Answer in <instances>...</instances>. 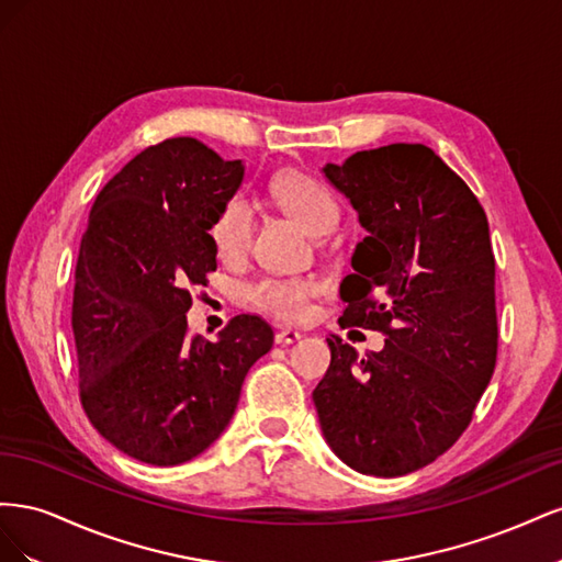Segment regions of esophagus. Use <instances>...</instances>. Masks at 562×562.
Returning a JSON list of instances; mask_svg holds the SVG:
<instances>
[{"mask_svg":"<svg viewBox=\"0 0 562 562\" xmlns=\"http://www.w3.org/2000/svg\"><path fill=\"white\" fill-rule=\"evenodd\" d=\"M302 335L297 333V330H293V328H283V330H277V335H274V342L277 345H293V342H297Z\"/></svg>","mask_w":562,"mask_h":562,"instance_id":"1","label":"esophagus"}]
</instances>
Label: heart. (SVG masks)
Returning <instances> with one entry per match:
<instances>
[{
	"mask_svg": "<svg viewBox=\"0 0 562 562\" xmlns=\"http://www.w3.org/2000/svg\"><path fill=\"white\" fill-rule=\"evenodd\" d=\"M271 194L312 236H326L339 223V203L328 187L304 173H283L271 182ZM213 244L223 260H236L248 250L252 236V209L244 196H232L220 209ZM323 291L316 277H260L248 285V300L260 312L279 321H302Z\"/></svg>",
	"mask_w": 562,
	"mask_h": 562,
	"instance_id": "obj_1",
	"label": "heart"
}]
</instances>
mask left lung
Returning <instances> with one entry per match:
<instances>
[{
	"label": "left lung",
	"instance_id": "8db88e82",
	"mask_svg": "<svg viewBox=\"0 0 562 562\" xmlns=\"http://www.w3.org/2000/svg\"><path fill=\"white\" fill-rule=\"evenodd\" d=\"M366 239L339 285V326L382 333L363 359L328 337L314 389L323 436L353 471L394 479L464 434L497 363L495 252L485 211L427 145L396 143L326 164Z\"/></svg>",
	"mask_w": 562,
	"mask_h": 562
}]
</instances>
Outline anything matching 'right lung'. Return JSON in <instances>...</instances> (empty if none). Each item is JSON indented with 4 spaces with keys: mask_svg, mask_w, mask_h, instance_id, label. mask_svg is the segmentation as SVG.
<instances>
[{
    "mask_svg": "<svg viewBox=\"0 0 562 562\" xmlns=\"http://www.w3.org/2000/svg\"><path fill=\"white\" fill-rule=\"evenodd\" d=\"M241 161L194 138L143 149L100 190L75 269L79 401L98 434L133 459L176 467L225 431L250 366L274 345L239 314L209 342L187 330L192 288L215 271L213 223Z\"/></svg>",
    "mask_w": 562,
    "mask_h": 562,
    "instance_id": "add662e5",
    "label": "right lung"
}]
</instances>
